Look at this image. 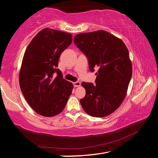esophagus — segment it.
I'll return each instance as SVG.
<instances>
[{"instance_id": "esophagus-1", "label": "esophagus", "mask_w": 158, "mask_h": 158, "mask_svg": "<svg viewBox=\"0 0 158 158\" xmlns=\"http://www.w3.org/2000/svg\"><path fill=\"white\" fill-rule=\"evenodd\" d=\"M73 85L74 87H79L80 85H81V82L79 81H75L73 83Z\"/></svg>"}]
</instances>
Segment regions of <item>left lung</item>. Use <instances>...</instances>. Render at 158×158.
Wrapping results in <instances>:
<instances>
[{
	"mask_svg": "<svg viewBox=\"0 0 158 158\" xmlns=\"http://www.w3.org/2000/svg\"><path fill=\"white\" fill-rule=\"evenodd\" d=\"M74 42L87 57L90 72L98 69L95 84L81 83L85 89L80 100L82 107L93 117L108 116L124 100L132 77L127 48L121 39L102 30L77 35Z\"/></svg>",
	"mask_w": 158,
	"mask_h": 158,
	"instance_id": "1",
	"label": "left lung"
}]
</instances>
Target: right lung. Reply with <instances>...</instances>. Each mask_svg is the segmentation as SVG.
<instances>
[{
  "label": "right lung",
  "mask_w": 158,
  "mask_h": 158,
  "mask_svg": "<svg viewBox=\"0 0 158 158\" xmlns=\"http://www.w3.org/2000/svg\"><path fill=\"white\" fill-rule=\"evenodd\" d=\"M72 41L70 33L44 28L34 37L23 55L19 73L21 92L31 107L43 116L60 114L73 91V84L63 79L57 68L60 54Z\"/></svg>",
  "instance_id": "obj_1"
}]
</instances>
